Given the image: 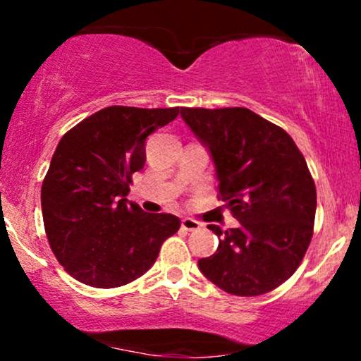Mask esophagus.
<instances>
[{
    "label": "esophagus",
    "mask_w": 361,
    "mask_h": 361,
    "mask_svg": "<svg viewBox=\"0 0 361 361\" xmlns=\"http://www.w3.org/2000/svg\"><path fill=\"white\" fill-rule=\"evenodd\" d=\"M200 227H202V224L193 221V219H190V217L181 219V229H183V231H188V233H192V231H198Z\"/></svg>",
    "instance_id": "obj_1"
}]
</instances>
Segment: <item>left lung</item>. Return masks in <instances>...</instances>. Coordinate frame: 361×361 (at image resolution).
<instances>
[{
  "label": "left lung",
  "mask_w": 361,
  "mask_h": 361,
  "mask_svg": "<svg viewBox=\"0 0 361 361\" xmlns=\"http://www.w3.org/2000/svg\"><path fill=\"white\" fill-rule=\"evenodd\" d=\"M181 118L209 149L219 195L239 221L198 268L224 292H271L299 268L314 231L317 195L304 156L283 128L250 109H181Z\"/></svg>",
  "instance_id": "left-lung-1"
}]
</instances>
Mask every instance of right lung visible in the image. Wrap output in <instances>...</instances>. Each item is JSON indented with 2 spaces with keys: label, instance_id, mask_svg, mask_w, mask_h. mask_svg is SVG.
<instances>
[{
  "label": "right lung",
  "instance_id": "1",
  "mask_svg": "<svg viewBox=\"0 0 361 361\" xmlns=\"http://www.w3.org/2000/svg\"><path fill=\"white\" fill-rule=\"evenodd\" d=\"M178 114L180 106H106L62 135L40 200L51 250L73 279L97 288L130 283L180 229L176 215L127 200L132 175L146 163L147 135Z\"/></svg>",
  "mask_w": 361,
  "mask_h": 361
}]
</instances>
